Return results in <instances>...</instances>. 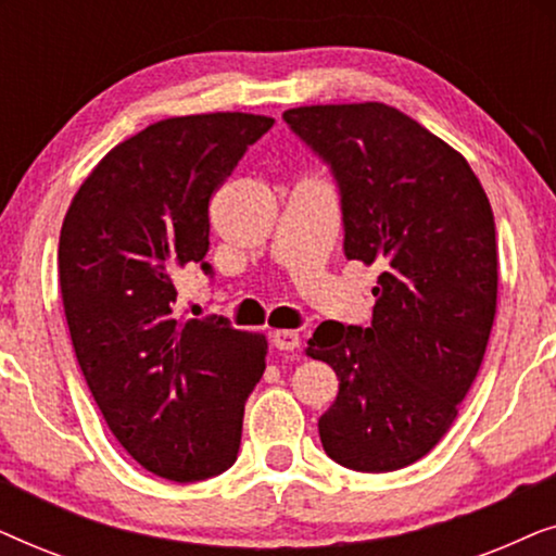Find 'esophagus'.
I'll return each mask as SVG.
<instances>
[{
    "label": "esophagus",
    "instance_id": "1",
    "mask_svg": "<svg viewBox=\"0 0 556 556\" xmlns=\"http://www.w3.org/2000/svg\"><path fill=\"white\" fill-rule=\"evenodd\" d=\"M270 341H273V346L280 349V352H293V349H299V344H301L299 333H295V331H286V329L273 331V333H270Z\"/></svg>",
    "mask_w": 556,
    "mask_h": 556
}]
</instances>
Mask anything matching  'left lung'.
Wrapping results in <instances>:
<instances>
[{
  "instance_id": "left-lung-1",
  "label": "left lung",
  "mask_w": 556,
  "mask_h": 556,
  "mask_svg": "<svg viewBox=\"0 0 556 556\" xmlns=\"http://www.w3.org/2000/svg\"><path fill=\"white\" fill-rule=\"evenodd\" d=\"M283 121L333 174L344 255L379 268L371 326L324 321L308 339L339 377L318 435L339 466L400 470L451 430L481 369L498 293L489 197L458 151L392 105H301Z\"/></svg>"
}]
</instances>
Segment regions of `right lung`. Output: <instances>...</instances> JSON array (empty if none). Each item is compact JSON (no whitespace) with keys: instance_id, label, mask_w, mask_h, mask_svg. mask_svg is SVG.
Returning a JSON list of instances; mask_svg holds the SVG:
<instances>
[{"instance_id":"obj_1","label":"right lung","mask_w":556,"mask_h":556,"mask_svg":"<svg viewBox=\"0 0 556 556\" xmlns=\"http://www.w3.org/2000/svg\"><path fill=\"white\" fill-rule=\"evenodd\" d=\"M276 121L202 113L151 124L83 181L60 230V293L80 371L126 453L177 483L238 460L268 341L223 316L174 318V278L202 268L210 197Z\"/></svg>"}]
</instances>
